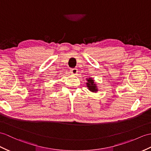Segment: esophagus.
Segmentation results:
<instances>
[{
	"label": "esophagus",
	"instance_id": "obj_1",
	"mask_svg": "<svg viewBox=\"0 0 151 151\" xmlns=\"http://www.w3.org/2000/svg\"><path fill=\"white\" fill-rule=\"evenodd\" d=\"M77 73H78V69L76 68H73L71 69V73L73 75H76Z\"/></svg>",
	"mask_w": 151,
	"mask_h": 151
}]
</instances>
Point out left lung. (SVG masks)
<instances>
[{
	"label": "left lung",
	"instance_id": "left-lung-1",
	"mask_svg": "<svg viewBox=\"0 0 151 151\" xmlns=\"http://www.w3.org/2000/svg\"><path fill=\"white\" fill-rule=\"evenodd\" d=\"M87 87H88L89 90H90L91 92H96L98 91V89H97L96 84H94V80H93L91 78L89 79H87Z\"/></svg>",
	"mask_w": 151,
	"mask_h": 151
}]
</instances>
